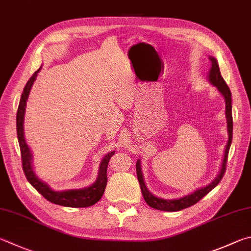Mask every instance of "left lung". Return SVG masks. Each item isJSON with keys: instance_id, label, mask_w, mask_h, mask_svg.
Returning a JSON list of instances; mask_svg holds the SVG:
<instances>
[{"instance_id": "obj_1", "label": "left lung", "mask_w": 251, "mask_h": 251, "mask_svg": "<svg viewBox=\"0 0 251 251\" xmlns=\"http://www.w3.org/2000/svg\"><path fill=\"white\" fill-rule=\"evenodd\" d=\"M209 60H211V70H209V75L208 78L211 83L213 85H215L218 89V91L223 94V97L225 98V103H226V120H227V130H228V141H227L226 145V149H225V154H224V159H223V165H222V169L220 175L217 176V177L214 180L211 184H208L205 188H202L200 190L194 191L192 194L186 195L184 198L177 199V200H163V199H159L157 197H154L151 193L149 192L148 189L146 188L145 181H144V176L143 173H141V168H140V161L137 160V163H136V171H137V177L139 181V185L141 189V193H143V197L145 199L146 203H147L149 206H151L156 209H160V211H167V212H176V211H181V209L188 208L192 205L197 204L200 200H202L205 195L208 194L211 191L215 188V186L220 183L221 180L223 179V176L225 175L226 171V165H227V158H228V152H229V148H230V144H231V139H233V115H231V93L230 90L228 88V85L226 84L225 80L223 79V76L221 75L220 71V67H218L217 60L215 58L209 57Z\"/></svg>"}]
</instances>
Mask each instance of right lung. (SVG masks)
<instances>
[{
    "mask_svg": "<svg viewBox=\"0 0 251 251\" xmlns=\"http://www.w3.org/2000/svg\"><path fill=\"white\" fill-rule=\"evenodd\" d=\"M39 70L40 68L31 75V78L27 81L24 91H23L22 93L20 105H18V110L16 114V129L18 144H20L21 148L23 171H24L26 179L28 180L29 183L33 185L45 199L48 200L49 202L68 207L92 206L93 204L98 203L100 200H101L102 195L104 194V191H105L107 183V166L108 162H110V159L112 158L115 151H111L103 158L101 165H100V171L97 181H95L92 185L89 186V188L81 190H69L63 191V192H54V191L50 189L46 183H44V182L40 181L38 177L35 176L33 168H31V154L28 146L25 143L24 126H23V123H24V114L27 98H28L31 85H33L34 81L36 80V76H37Z\"/></svg>",
    "mask_w": 251,
    "mask_h": 251,
    "instance_id": "obj_1",
    "label": "right lung"
}]
</instances>
